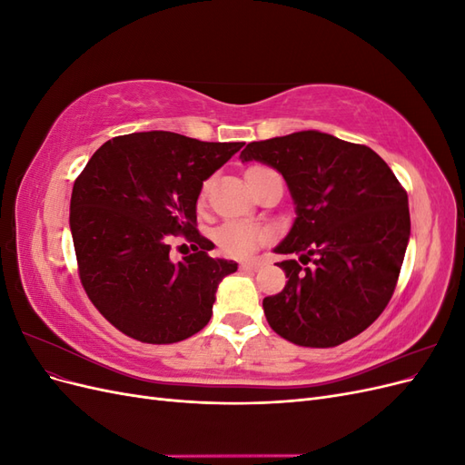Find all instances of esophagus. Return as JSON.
Instances as JSON below:
<instances>
[{"label": "esophagus", "mask_w": 465, "mask_h": 465, "mask_svg": "<svg viewBox=\"0 0 465 465\" xmlns=\"http://www.w3.org/2000/svg\"><path fill=\"white\" fill-rule=\"evenodd\" d=\"M262 265H263L262 260H244V262L241 263V270H242V272H258Z\"/></svg>", "instance_id": "esophagus-1"}]
</instances>
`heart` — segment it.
<instances>
[{"instance_id":"b5f03b06","label":"heart","mask_w":465,"mask_h":465,"mask_svg":"<svg viewBox=\"0 0 465 465\" xmlns=\"http://www.w3.org/2000/svg\"><path fill=\"white\" fill-rule=\"evenodd\" d=\"M215 242L223 252L231 256H250L265 244L270 238V231L263 229L262 224L244 219H231L219 224L215 229Z\"/></svg>"}]
</instances>
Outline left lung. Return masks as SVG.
Segmentation results:
<instances>
[{
  "label": "left lung",
  "mask_w": 465,
  "mask_h": 465,
  "mask_svg": "<svg viewBox=\"0 0 465 465\" xmlns=\"http://www.w3.org/2000/svg\"><path fill=\"white\" fill-rule=\"evenodd\" d=\"M258 161L285 178L292 227L273 252L285 289L263 299L275 333L302 347H335L367 330L396 289L411 234L410 203L391 168L367 147L304 130L252 142Z\"/></svg>",
  "instance_id": "8db88e82"
}]
</instances>
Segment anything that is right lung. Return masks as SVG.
I'll return each instance as SVG.
<instances>
[{
	"instance_id": "1",
	"label": "right lung",
	"mask_w": 465,
	"mask_h": 465,
	"mask_svg": "<svg viewBox=\"0 0 465 465\" xmlns=\"http://www.w3.org/2000/svg\"><path fill=\"white\" fill-rule=\"evenodd\" d=\"M244 143H209L173 132L110 139L83 168L69 205L81 283L112 326L143 343H176L213 314L232 260L211 258L195 205L203 182ZM173 233L201 250L174 264Z\"/></svg>"
}]
</instances>
